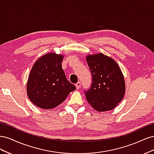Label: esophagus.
Here are the masks:
<instances>
[{
	"mask_svg": "<svg viewBox=\"0 0 154 154\" xmlns=\"http://www.w3.org/2000/svg\"><path fill=\"white\" fill-rule=\"evenodd\" d=\"M80 87H81V82H79L76 84V87L77 89H78V88H80Z\"/></svg>",
	"mask_w": 154,
	"mask_h": 154,
	"instance_id": "esophagus-1",
	"label": "esophagus"
}]
</instances>
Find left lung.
I'll return each instance as SVG.
<instances>
[{
	"label": "left lung",
	"mask_w": 154,
	"mask_h": 154,
	"mask_svg": "<svg viewBox=\"0 0 154 154\" xmlns=\"http://www.w3.org/2000/svg\"><path fill=\"white\" fill-rule=\"evenodd\" d=\"M86 60L92 77L90 88L85 91L88 103L99 112L114 109L125 92V79L119 66L102 53L87 55Z\"/></svg>",
	"instance_id": "obj_1"
}]
</instances>
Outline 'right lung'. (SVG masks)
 Masks as SVG:
<instances>
[{"label": "right lung", "mask_w": 154, "mask_h": 154, "mask_svg": "<svg viewBox=\"0 0 154 154\" xmlns=\"http://www.w3.org/2000/svg\"><path fill=\"white\" fill-rule=\"evenodd\" d=\"M63 56L51 53L36 60L27 83V93L32 103L51 109L65 101L76 87L70 83L62 67Z\"/></svg>", "instance_id": "obj_1"}]
</instances>
